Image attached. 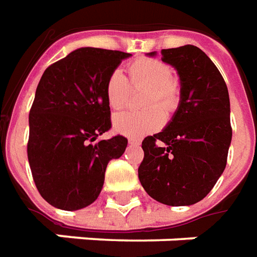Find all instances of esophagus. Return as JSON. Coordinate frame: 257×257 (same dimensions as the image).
I'll list each match as a JSON object with an SVG mask.
<instances>
[{
    "mask_svg": "<svg viewBox=\"0 0 257 257\" xmlns=\"http://www.w3.org/2000/svg\"><path fill=\"white\" fill-rule=\"evenodd\" d=\"M128 144H130V145H136V147H138V145L141 144V141L137 140V138H128Z\"/></svg>",
    "mask_w": 257,
    "mask_h": 257,
    "instance_id": "34e87169",
    "label": "esophagus"
}]
</instances>
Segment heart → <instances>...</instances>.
<instances>
[{"mask_svg":"<svg viewBox=\"0 0 257 257\" xmlns=\"http://www.w3.org/2000/svg\"><path fill=\"white\" fill-rule=\"evenodd\" d=\"M132 85L148 87L140 112H121L113 116L114 130L127 137H143L158 130L163 123L164 109L170 113L180 103V84L173 79L172 67L155 58H138L127 66ZM130 84L119 69L112 70L105 81V96L112 109H123L128 101ZM161 106V109L159 108Z\"/></svg>","mask_w":257,"mask_h":257,"instance_id":"heart-1","label":"heart"}]
</instances>
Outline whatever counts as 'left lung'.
<instances>
[{
	"mask_svg": "<svg viewBox=\"0 0 257 257\" xmlns=\"http://www.w3.org/2000/svg\"><path fill=\"white\" fill-rule=\"evenodd\" d=\"M162 61L177 69L181 99L166 128L144 138L138 178L155 201L194 205L212 191L227 165L232 137L228 90L195 45L163 50Z\"/></svg>",
	"mask_w": 257,
	"mask_h": 257,
	"instance_id": "8db88e82",
	"label": "left lung"
}]
</instances>
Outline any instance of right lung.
Instances as JSON below:
<instances>
[{
	"label": "right lung",
	"instance_id": "1",
	"mask_svg": "<svg viewBox=\"0 0 257 257\" xmlns=\"http://www.w3.org/2000/svg\"><path fill=\"white\" fill-rule=\"evenodd\" d=\"M130 54L79 48L45 69L29 113L27 158L40 195L52 206L77 210L102 190L109 161L124 154L127 138L110 130L105 81Z\"/></svg>",
	"mask_w": 257,
	"mask_h": 257
}]
</instances>
